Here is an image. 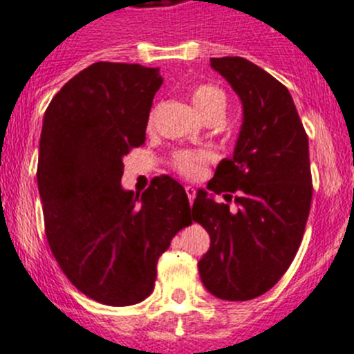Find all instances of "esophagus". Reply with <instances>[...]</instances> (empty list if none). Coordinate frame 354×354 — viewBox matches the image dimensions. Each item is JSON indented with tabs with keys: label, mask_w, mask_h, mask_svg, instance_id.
Returning a JSON list of instances; mask_svg holds the SVG:
<instances>
[{
	"label": "esophagus",
	"mask_w": 354,
	"mask_h": 354,
	"mask_svg": "<svg viewBox=\"0 0 354 354\" xmlns=\"http://www.w3.org/2000/svg\"><path fill=\"white\" fill-rule=\"evenodd\" d=\"M185 194H187L189 203L192 205V201H194V196H196V189L192 187V185H185Z\"/></svg>",
	"instance_id": "1"
}]
</instances>
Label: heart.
Listing matches in <instances>:
<instances>
[{
	"instance_id": "b5f03b06",
	"label": "heart",
	"mask_w": 354,
	"mask_h": 354,
	"mask_svg": "<svg viewBox=\"0 0 354 354\" xmlns=\"http://www.w3.org/2000/svg\"><path fill=\"white\" fill-rule=\"evenodd\" d=\"M191 101L196 110L208 117L212 113H223L227 106V96L220 87L212 84H199L191 89ZM209 160V153L205 151H182L174 160V165L180 174L187 177L201 176L203 165Z\"/></svg>"
}]
</instances>
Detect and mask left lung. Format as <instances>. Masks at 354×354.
Wrapping results in <instances>:
<instances>
[{"label":"left lung","mask_w":354,"mask_h":354,"mask_svg":"<svg viewBox=\"0 0 354 354\" xmlns=\"http://www.w3.org/2000/svg\"><path fill=\"white\" fill-rule=\"evenodd\" d=\"M243 104L232 158L216 165L206 187L230 199L216 203L199 189L192 220L209 234L198 261L203 286L227 301H248L274 288L295 260L311 205L308 136L288 87L250 59L212 58Z\"/></svg>","instance_id":"8db88e82"}]
</instances>
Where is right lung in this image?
I'll use <instances>...</instances> for the list:
<instances>
[{"mask_svg":"<svg viewBox=\"0 0 354 354\" xmlns=\"http://www.w3.org/2000/svg\"><path fill=\"white\" fill-rule=\"evenodd\" d=\"M160 68L97 62L68 80L43 118L37 187L51 253L79 291L129 306L153 292L156 263L191 222L176 178L122 187L124 156L146 141Z\"/></svg>","mask_w":354,"mask_h":354,"instance_id":"1","label":"right lung"}]
</instances>
